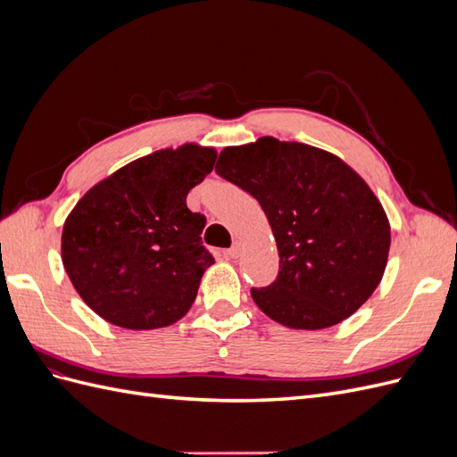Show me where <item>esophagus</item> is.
<instances>
[{"label": "esophagus", "mask_w": 457, "mask_h": 457, "mask_svg": "<svg viewBox=\"0 0 457 457\" xmlns=\"http://www.w3.org/2000/svg\"><path fill=\"white\" fill-rule=\"evenodd\" d=\"M228 253V257H232V259H238L240 255H242V242H234L232 244V247H230V250L227 252Z\"/></svg>", "instance_id": "1"}]
</instances>
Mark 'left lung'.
Masks as SVG:
<instances>
[{"mask_svg": "<svg viewBox=\"0 0 457 457\" xmlns=\"http://www.w3.org/2000/svg\"><path fill=\"white\" fill-rule=\"evenodd\" d=\"M215 171L259 202L280 270L252 289L255 305L292 329L343 322L376 292L389 259L391 225L379 198L349 163L305 143L261 137L225 146Z\"/></svg>", "mask_w": 457, "mask_h": 457, "instance_id": "left-lung-1", "label": "left lung"}]
</instances>
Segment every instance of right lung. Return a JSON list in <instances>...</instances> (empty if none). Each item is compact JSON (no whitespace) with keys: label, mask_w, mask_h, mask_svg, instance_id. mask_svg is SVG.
<instances>
[{"label":"right lung","mask_w":457,"mask_h":457,"mask_svg":"<svg viewBox=\"0 0 457 457\" xmlns=\"http://www.w3.org/2000/svg\"><path fill=\"white\" fill-rule=\"evenodd\" d=\"M213 146L185 143L123 165L68 213L61 257L86 305L126 329L171 326L188 312L215 259L204 250L205 217L187 207L212 173Z\"/></svg>","instance_id":"add662e5"}]
</instances>
